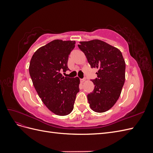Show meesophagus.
<instances>
[{
  "mask_svg": "<svg viewBox=\"0 0 153 153\" xmlns=\"http://www.w3.org/2000/svg\"><path fill=\"white\" fill-rule=\"evenodd\" d=\"M85 81V78H83V79H80V82H81L82 83L84 82Z\"/></svg>",
  "mask_w": 153,
  "mask_h": 153,
  "instance_id": "34e87169",
  "label": "esophagus"
}]
</instances>
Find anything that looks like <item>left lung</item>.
<instances>
[{
  "instance_id": "left-lung-1",
  "label": "left lung",
  "mask_w": 153,
  "mask_h": 153,
  "mask_svg": "<svg viewBox=\"0 0 153 153\" xmlns=\"http://www.w3.org/2000/svg\"><path fill=\"white\" fill-rule=\"evenodd\" d=\"M78 47L92 68L98 69L97 78L91 80L94 89L87 94L91 108L102 113L117 102L125 81L126 64L118 48L99 39L80 41Z\"/></svg>"
}]
</instances>
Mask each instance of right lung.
<instances>
[{
  "label": "right lung",
  "instance_id": "right-lung-1",
  "mask_svg": "<svg viewBox=\"0 0 153 153\" xmlns=\"http://www.w3.org/2000/svg\"><path fill=\"white\" fill-rule=\"evenodd\" d=\"M75 41L55 39L37 50L31 58L29 73L35 89L45 106L58 115H66L73 109L79 92L78 77H64L68 70L69 55Z\"/></svg>",
  "mask_w": 153,
  "mask_h": 153
}]
</instances>
